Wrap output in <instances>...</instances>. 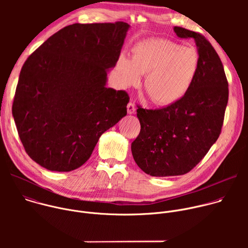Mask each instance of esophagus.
I'll return each instance as SVG.
<instances>
[{"instance_id":"esophagus-1","label":"esophagus","mask_w":248,"mask_h":248,"mask_svg":"<svg viewBox=\"0 0 248 248\" xmlns=\"http://www.w3.org/2000/svg\"><path fill=\"white\" fill-rule=\"evenodd\" d=\"M135 111H136V107H135V104H134V102H129L128 104H127V113L128 114H134L135 113Z\"/></svg>"}]
</instances>
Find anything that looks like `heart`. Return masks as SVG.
Instances as JSON below:
<instances>
[{
	"instance_id": "heart-1",
	"label": "heart",
	"mask_w": 248,
	"mask_h": 248,
	"mask_svg": "<svg viewBox=\"0 0 248 248\" xmlns=\"http://www.w3.org/2000/svg\"><path fill=\"white\" fill-rule=\"evenodd\" d=\"M200 67L194 48L170 40L151 38L136 43L130 59L122 55L117 63L120 83L136 85L145 76L144 91L158 106H170L181 101L191 89Z\"/></svg>"
}]
</instances>
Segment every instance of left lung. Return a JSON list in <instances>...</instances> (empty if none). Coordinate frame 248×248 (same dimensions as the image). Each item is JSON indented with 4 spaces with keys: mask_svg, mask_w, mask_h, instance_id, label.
Returning <instances> with one entry per match:
<instances>
[{
    "mask_svg": "<svg viewBox=\"0 0 248 248\" xmlns=\"http://www.w3.org/2000/svg\"><path fill=\"white\" fill-rule=\"evenodd\" d=\"M180 38L195 40L200 58L197 78L178 103L148 110L137 105L140 132L131 143L137 166L152 176L190 171L221 134L229 83L217 52L202 34L174 26Z\"/></svg>",
    "mask_w": 248,
    "mask_h": 248,
    "instance_id": "obj_1",
    "label": "left lung"
}]
</instances>
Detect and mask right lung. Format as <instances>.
Listing matches in <instances>:
<instances>
[{
    "mask_svg": "<svg viewBox=\"0 0 248 248\" xmlns=\"http://www.w3.org/2000/svg\"><path fill=\"white\" fill-rule=\"evenodd\" d=\"M128 27L124 21L67 25L23 63L13 116L26 153L43 168H79L100 136L126 115L128 94L106 82Z\"/></svg>",
    "mask_w": 248,
    "mask_h": 248,
    "instance_id": "1",
    "label": "right lung"
}]
</instances>
